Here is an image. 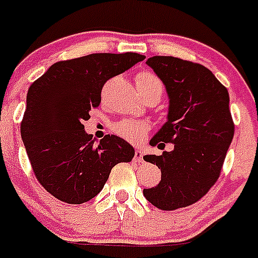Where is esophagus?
Wrapping results in <instances>:
<instances>
[{
  "instance_id": "34e87169",
  "label": "esophagus",
  "mask_w": 258,
  "mask_h": 258,
  "mask_svg": "<svg viewBox=\"0 0 258 258\" xmlns=\"http://www.w3.org/2000/svg\"><path fill=\"white\" fill-rule=\"evenodd\" d=\"M134 161H138V163H143V151L140 149H137L134 152Z\"/></svg>"
}]
</instances>
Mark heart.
I'll return each mask as SVG.
<instances>
[{"mask_svg":"<svg viewBox=\"0 0 258 258\" xmlns=\"http://www.w3.org/2000/svg\"><path fill=\"white\" fill-rule=\"evenodd\" d=\"M137 88L138 89H149V88H159L161 90V85L159 80L150 72H141L136 77ZM113 131L120 137L131 142H140L147 134L149 126L145 122L136 121L132 118H125L113 125Z\"/></svg>","mask_w":258,"mask_h":258,"instance_id":"b5f03b06","label":"heart"}]
</instances>
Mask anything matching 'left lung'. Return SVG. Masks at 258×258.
I'll use <instances>...</instances> for the list:
<instances>
[{"label":"left lung","instance_id":"left-lung-1","mask_svg":"<svg viewBox=\"0 0 258 258\" xmlns=\"http://www.w3.org/2000/svg\"><path fill=\"white\" fill-rule=\"evenodd\" d=\"M151 67L165 86L169 106L166 121L150 145L172 151L146 155L161 169V181L143 195L163 211L188 207L202 199L220 177L234 137L227 89L204 66L174 58L152 56Z\"/></svg>","mask_w":258,"mask_h":258}]
</instances>
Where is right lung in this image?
<instances>
[{
    "label": "right lung",
    "mask_w": 258,
    "mask_h": 258,
    "mask_svg": "<svg viewBox=\"0 0 258 258\" xmlns=\"http://www.w3.org/2000/svg\"><path fill=\"white\" fill-rule=\"evenodd\" d=\"M137 52H98L54 63L27 93L22 140L36 178L52 197L68 204L101 192L111 169L134 157L125 140L107 134L95 145L84 122L101 104L107 80L143 60Z\"/></svg>",
    "instance_id": "add662e5"
}]
</instances>
